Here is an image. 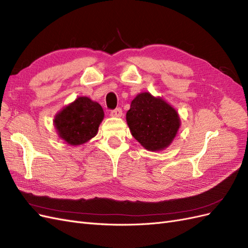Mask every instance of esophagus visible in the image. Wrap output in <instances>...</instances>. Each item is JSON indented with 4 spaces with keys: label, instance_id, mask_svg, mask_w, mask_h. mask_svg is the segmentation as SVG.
<instances>
[{
    "label": "esophagus",
    "instance_id": "1",
    "mask_svg": "<svg viewBox=\"0 0 248 248\" xmlns=\"http://www.w3.org/2000/svg\"><path fill=\"white\" fill-rule=\"evenodd\" d=\"M122 115H123V110L121 108H117L110 111L111 117H122Z\"/></svg>",
    "mask_w": 248,
    "mask_h": 248
}]
</instances>
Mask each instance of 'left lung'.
I'll use <instances>...</instances> for the list:
<instances>
[{
	"label": "left lung",
	"mask_w": 248,
	"mask_h": 248,
	"mask_svg": "<svg viewBox=\"0 0 248 248\" xmlns=\"http://www.w3.org/2000/svg\"><path fill=\"white\" fill-rule=\"evenodd\" d=\"M126 120L133 138L149 151L167 148L180 126L177 111L161 98L147 92L132 100Z\"/></svg>",
	"instance_id": "8db88e82"
}]
</instances>
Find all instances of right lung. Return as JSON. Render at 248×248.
<instances>
[{
	"mask_svg": "<svg viewBox=\"0 0 248 248\" xmlns=\"http://www.w3.org/2000/svg\"><path fill=\"white\" fill-rule=\"evenodd\" d=\"M103 116L99 103L79 97L56 116L55 126L68 144L80 145L96 136Z\"/></svg>",
	"mask_w": 248,
	"mask_h": 248,
	"instance_id": "obj_1",
	"label": "right lung"
}]
</instances>
